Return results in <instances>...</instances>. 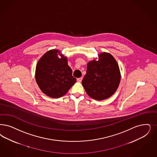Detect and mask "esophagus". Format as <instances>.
I'll list each match as a JSON object with an SVG mask.
<instances>
[{"label":"esophagus","instance_id":"esophagus-1","mask_svg":"<svg viewBox=\"0 0 157 157\" xmlns=\"http://www.w3.org/2000/svg\"><path fill=\"white\" fill-rule=\"evenodd\" d=\"M82 79H83V78H82V77L79 78H78V79H77V81L79 82H81L82 81Z\"/></svg>","mask_w":157,"mask_h":157}]
</instances>
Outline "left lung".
Here are the masks:
<instances>
[{"instance_id":"1","label":"left lung","mask_w":157,"mask_h":157,"mask_svg":"<svg viewBox=\"0 0 157 157\" xmlns=\"http://www.w3.org/2000/svg\"><path fill=\"white\" fill-rule=\"evenodd\" d=\"M121 81L119 66L114 57L104 52L98 60L93 59L87 64L86 74L82 83L87 94L96 100L110 98L116 92Z\"/></svg>"}]
</instances>
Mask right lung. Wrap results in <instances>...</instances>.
<instances>
[{"label":"right lung","instance_id":"1","mask_svg":"<svg viewBox=\"0 0 157 157\" xmlns=\"http://www.w3.org/2000/svg\"><path fill=\"white\" fill-rule=\"evenodd\" d=\"M72 73L67 58L60 54L59 50L53 49L47 52L39 60L35 79L43 93L50 98H59L65 95L76 81Z\"/></svg>","mask_w":157,"mask_h":157}]
</instances>
